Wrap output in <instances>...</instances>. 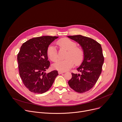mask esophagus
I'll return each instance as SVG.
<instances>
[{
	"instance_id": "esophagus-1",
	"label": "esophagus",
	"mask_w": 122,
	"mask_h": 122,
	"mask_svg": "<svg viewBox=\"0 0 122 122\" xmlns=\"http://www.w3.org/2000/svg\"><path fill=\"white\" fill-rule=\"evenodd\" d=\"M65 72L62 71H58V73H59V74H62V73H65Z\"/></svg>"
}]
</instances>
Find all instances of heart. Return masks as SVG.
Returning a JSON list of instances; mask_svg holds the SVG:
<instances>
[{"label":"heart","mask_w":122,"mask_h":122,"mask_svg":"<svg viewBox=\"0 0 122 122\" xmlns=\"http://www.w3.org/2000/svg\"><path fill=\"white\" fill-rule=\"evenodd\" d=\"M57 44L61 48L67 50L66 58L64 60H58L53 65V67L61 71H66L72 67L74 64H80L84 57L82 49L76 47L77 44L74 41L67 38H63L57 41ZM47 54L49 58L53 61L57 58V51L56 48L52 45L48 46Z\"/></svg>","instance_id":"b5f03b06"}]
</instances>
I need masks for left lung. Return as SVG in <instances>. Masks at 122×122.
<instances>
[{
  "instance_id": "1",
  "label": "left lung",
  "mask_w": 122,
  "mask_h": 122,
  "mask_svg": "<svg viewBox=\"0 0 122 122\" xmlns=\"http://www.w3.org/2000/svg\"><path fill=\"white\" fill-rule=\"evenodd\" d=\"M67 37L79 44L84 53L82 62L77 68L80 73H72L68 81L72 89L82 93L93 88L99 77L104 60L102 49L99 43L90 38L81 35Z\"/></svg>"
}]
</instances>
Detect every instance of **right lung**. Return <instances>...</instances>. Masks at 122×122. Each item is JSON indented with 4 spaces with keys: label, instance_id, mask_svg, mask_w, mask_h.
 Instances as JSON below:
<instances>
[{
    "label": "right lung",
    "instance_id": "obj_1",
    "mask_svg": "<svg viewBox=\"0 0 122 122\" xmlns=\"http://www.w3.org/2000/svg\"><path fill=\"white\" fill-rule=\"evenodd\" d=\"M59 37L44 36L34 38L24 43L17 56L20 76L31 92L42 94L47 91L58 75L57 71L47 73L50 66L47 50Z\"/></svg>",
    "mask_w": 122,
    "mask_h": 122
}]
</instances>
